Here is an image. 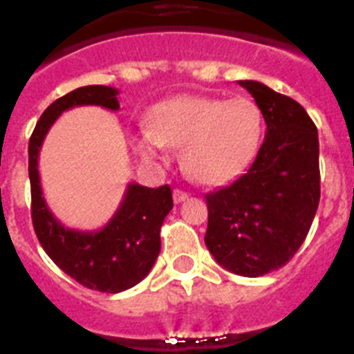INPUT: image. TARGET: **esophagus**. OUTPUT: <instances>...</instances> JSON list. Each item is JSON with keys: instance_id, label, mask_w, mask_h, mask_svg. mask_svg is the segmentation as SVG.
<instances>
[{"instance_id": "esophagus-1", "label": "esophagus", "mask_w": 354, "mask_h": 354, "mask_svg": "<svg viewBox=\"0 0 354 354\" xmlns=\"http://www.w3.org/2000/svg\"><path fill=\"white\" fill-rule=\"evenodd\" d=\"M187 196H189V195H187L186 192H183V189H179V187H177V189H174V202H175V204H180V202H184Z\"/></svg>"}]
</instances>
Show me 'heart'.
Instances as JSON below:
<instances>
[{"mask_svg": "<svg viewBox=\"0 0 354 354\" xmlns=\"http://www.w3.org/2000/svg\"><path fill=\"white\" fill-rule=\"evenodd\" d=\"M261 136V109L246 97L180 95L152 108L134 147L147 161H165L167 145L180 147V165L193 180L221 184L248 165Z\"/></svg>", "mask_w": 354, "mask_h": 354, "instance_id": "1", "label": "heart"}]
</instances>
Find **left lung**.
Here are the masks:
<instances>
[{
    "label": "left lung",
    "mask_w": 354,
    "mask_h": 354,
    "mask_svg": "<svg viewBox=\"0 0 354 354\" xmlns=\"http://www.w3.org/2000/svg\"><path fill=\"white\" fill-rule=\"evenodd\" d=\"M266 120L246 174L205 195V246L225 270L262 277L286 266L310 230L321 196L317 127L299 102L259 81H239Z\"/></svg>",
    "instance_id": "8db88e82"
}]
</instances>
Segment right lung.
<instances>
[{
    "label": "right lung",
    "mask_w": 354,
    "mask_h": 354,
    "mask_svg": "<svg viewBox=\"0 0 354 354\" xmlns=\"http://www.w3.org/2000/svg\"><path fill=\"white\" fill-rule=\"evenodd\" d=\"M118 90L90 84L56 99L44 111L28 145L31 184V220L40 245L64 273L81 286L101 292L131 289L152 270L161 250V225L174 207L171 189L131 183L113 218L93 232L67 228L56 220L42 196L39 152L44 138L64 111L76 106H102L117 111Z\"/></svg>",
    "instance_id": "obj_1"
}]
</instances>
